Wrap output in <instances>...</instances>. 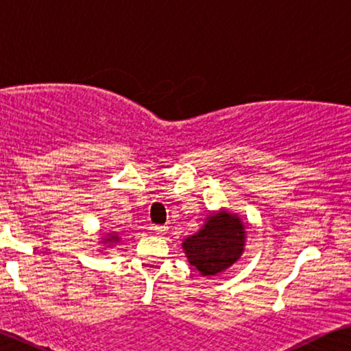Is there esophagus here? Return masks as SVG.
I'll list each match as a JSON object with an SVG mask.
<instances>
[{"instance_id": "obj_1", "label": "esophagus", "mask_w": 351, "mask_h": 351, "mask_svg": "<svg viewBox=\"0 0 351 351\" xmlns=\"http://www.w3.org/2000/svg\"><path fill=\"white\" fill-rule=\"evenodd\" d=\"M152 230H154V232H156V234L163 236V234H167L168 228L167 226H162V224H156V226H154Z\"/></svg>"}]
</instances>
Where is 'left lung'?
Listing matches in <instances>:
<instances>
[{
	"label": "left lung",
	"instance_id": "1",
	"mask_svg": "<svg viewBox=\"0 0 351 351\" xmlns=\"http://www.w3.org/2000/svg\"><path fill=\"white\" fill-rule=\"evenodd\" d=\"M245 245V226L236 213L208 215L205 224L183 242L188 261L202 276H215L241 258Z\"/></svg>",
	"mask_w": 351,
	"mask_h": 351
}]
</instances>
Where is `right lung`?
Instances as JSON below:
<instances>
[{
	"mask_svg": "<svg viewBox=\"0 0 351 351\" xmlns=\"http://www.w3.org/2000/svg\"><path fill=\"white\" fill-rule=\"evenodd\" d=\"M120 237L119 234H115V232H112V234H107V237L104 239L106 244H114V242H119Z\"/></svg>",
	"mask_w": 351,
	"mask_h": 351,
	"instance_id": "right-lung-1",
	"label": "right lung"
}]
</instances>
